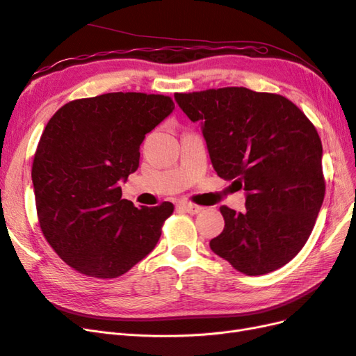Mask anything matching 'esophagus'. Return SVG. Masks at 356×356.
Returning <instances> with one entry per match:
<instances>
[{"mask_svg":"<svg viewBox=\"0 0 356 356\" xmlns=\"http://www.w3.org/2000/svg\"><path fill=\"white\" fill-rule=\"evenodd\" d=\"M181 208L186 209V212L195 215V213H199L202 212L204 208L203 207H199V204H193V203H181Z\"/></svg>","mask_w":356,"mask_h":356,"instance_id":"1","label":"esophagus"}]
</instances>
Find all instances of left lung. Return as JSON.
Wrapping results in <instances>:
<instances>
[{
    "instance_id": "1",
    "label": "left lung",
    "mask_w": 356,
    "mask_h": 356,
    "mask_svg": "<svg viewBox=\"0 0 356 356\" xmlns=\"http://www.w3.org/2000/svg\"><path fill=\"white\" fill-rule=\"evenodd\" d=\"M199 122L218 177L246 191V211H220L225 225L211 250L258 276L301 251L324 202L322 144L315 126L285 96L246 88L175 93Z\"/></svg>"
}]
</instances>
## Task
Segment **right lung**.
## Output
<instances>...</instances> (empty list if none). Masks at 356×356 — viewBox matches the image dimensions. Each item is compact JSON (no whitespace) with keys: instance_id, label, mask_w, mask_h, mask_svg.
Wrapping results in <instances>:
<instances>
[{"instance_id":"obj_1","label":"right lung","mask_w":356,"mask_h":356,"mask_svg":"<svg viewBox=\"0 0 356 356\" xmlns=\"http://www.w3.org/2000/svg\"><path fill=\"white\" fill-rule=\"evenodd\" d=\"M174 108L169 96L115 92L71 101L49 120L31 177L41 232L74 270L118 277L154 250L174 204L135 208L118 182Z\"/></svg>"}]
</instances>
